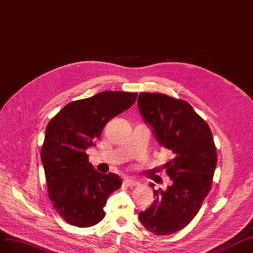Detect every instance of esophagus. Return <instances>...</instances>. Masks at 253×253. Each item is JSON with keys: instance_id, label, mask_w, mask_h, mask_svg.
Returning <instances> with one entry per match:
<instances>
[{"instance_id": "34e87169", "label": "esophagus", "mask_w": 253, "mask_h": 253, "mask_svg": "<svg viewBox=\"0 0 253 253\" xmlns=\"http://www.w3.org/2000/svg\"><path fill=\"white\" fill-rule=\"evenodd\" d=\"M124 184H125V185H127V186L133 187V186H135V185H138V182H136L134 179H131V178H128V177H126V178H124Z\"/></svg>"}]
</instances>
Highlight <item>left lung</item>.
<instances>
[{"label": "left lung", "mask_w": 253, "mask_h": 253, "mask_svg": "<svg viewBox=\"0 0 253 253\" xmlns=\"http://www.w3.org/2000/svg\"><path fill=\"white\" fill-rule=\"evenodd\" d=\"M138 106L158 143L174 154L164 165L171 185L165 191L154 190V204L140 212L139 218L156 235L172 234L189 225L210 192L217 163L212 132L184 100L144 92Z\"/></svg>", "instance_id": "left-lung-1"}]
</instances>
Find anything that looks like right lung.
I'll return each instance as SVG.
<instances>
[{
	"label": "right lung",
	"instance_id": "1",
	"mask_svg": "<svg viewBox=\"0 0 253 253\" xmlns=\"http://www.w3.org/2000/svg\"><path fill=\"white\" fill-rule=\"evenodd\" d=\"M138 93L105 91L69 103L49 121L41 161L49 199L70 225L85 228L104 218L109 195L120 189L121 178L98 172L85 153L94 146L105 125L129 109Z\"/></svg>",
	"mask_w": 253,
	"mask_h": 253
}]
</instances>
